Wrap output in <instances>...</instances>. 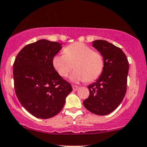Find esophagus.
Here are the masks:
<instances>
[{
    "label": "esophagus",
    "mask_w": 147,
    "mask_h": 147,
    "mask_svg": "<svg viewBox=\"0 0 147 147\" xmlns=\"http://www.w3.org/2000/svg\"><path fill=\"white\" fill-rule=\"evenodd\" d=\"M72 87H73V90L74 91H76L77 90H78V86H76V85H73V86H72Z\"/></svg>",
    "instance_id": "esophagus-1"
}]
</instances>
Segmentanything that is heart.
Instances as JSON below:
<instances>
[{
	"mask_svg": "<svg viewBox=\"0 0 147 147\" xmlns=\"http://www.w3.org/2000/svg\"><path fill=\"white\" fill-rule=\"evenodd\" d=\"M64 53L54 56L53 65L59 75L67 77L73 67L71 81L92 82L100 76L104 68L103 57L99 52L94 51L91 47L82 43L70 44L64 49Z\"/></svg>",
	"mask_w": 147,
	"mask_h": 147,
	"instance_id": "heart-1",
	"label": "heart"
}]
</instances>
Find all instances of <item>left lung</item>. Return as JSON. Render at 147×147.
<instances>
[{"label":"left lung","instance_id":"left-lung-1","mask_svg":"<svg viewBox=\"0 0 147 147\" xmlns=\"http://www.w3.org/2000/svg\"><path fill=\"white\" fill-rule=\"evenodd\" d=\"M92 46L103 55L104 68L99 78L89 85L90 96L83 101L87 110L106 115L121 103L126 92L128 60L121 49L105 40H95Z\"/></svg>","mask_w":147,"mask_h":147}]
</instances>
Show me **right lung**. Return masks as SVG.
<instances>
[{"instance_id":"1","label":"right lung","mask_w":147,"mask_h":147,"mask_svg":"<svg viewBox=\"0 0 147 147\" xmlns=\"http://www.w3.org/2000/svg\"><path fill=\"white\" fill-rule=\"evenodd\" d=\"M62 44L40 39L26 45L18 53L13 65L15 93L22 106L39 119H49L63 108L72 91L53 65Z\"/></svg>"}]
</instances>
